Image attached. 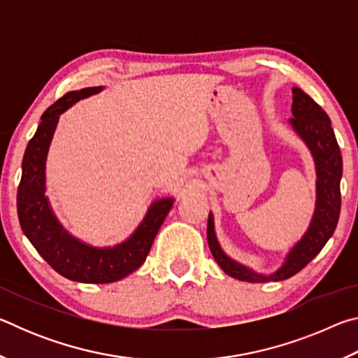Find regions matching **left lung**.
Returning <instances> with one entry per match:
<instances>
[{"label":"left lung","mask_w":358,"mask_h":358,"mask_svg":"<svg viewBox=\"0 0 358 358\" xmlns=\"http://www.w3.org/2000/svg\"><path fill=\"white\" fill-rule=\"evenodd\" d=\"M292 115L289 120L292 129L310 148L316 164V210H314L310 227L301 240L289 251L284 264L275 273L262 275L248 266L235 262L221 250L216 238L213 213L208 215L207 238L210 251L224 273L240 281L266 282L282 281L299 273L301 268L317 256L320 250L333 235L341 211V191L339 181L343 175V157L339 151L331 121L324 108L314 102L303 90L292 88Z\"/></svg>","instance_id":"obj_1"}]
</instances>
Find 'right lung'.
Here are the masks:
<instances>
[{"mask_svg":"<svg viewBox=\"0 0 358 358\" xmlns=\"http://www.w3.org/2000/svg\"><path fill=\"white\" fill-rule=\"evenodd\" d=\"M102 92L90 87L66 93L42 113L36 134L28 142L22 161V180L17 191V213L23 234L41 257L59 275L77 282L106 284L120 281L141 266L155 237L173 205L172 197L150 205L143 221L123 243L94 248L83 243L57 220L45 196V162L59 115L80 99Z\"/></svg>","mask_w":358,"mask_h":358,"instance_id":"add662e5","label":"right lung"}]
</instances>
